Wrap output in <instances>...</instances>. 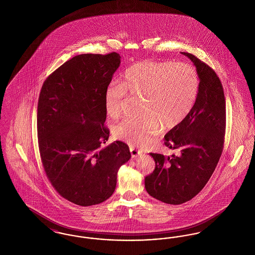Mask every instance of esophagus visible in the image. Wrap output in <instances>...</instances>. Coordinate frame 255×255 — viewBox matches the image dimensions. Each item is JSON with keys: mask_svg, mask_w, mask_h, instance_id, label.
Instances as JSON below:
<instances>
[{"mask_svg": "<svg viewBox=\"0 0 255 255\" xmlns=\"http://www.w3.org/2000/svg\"><path fill=\"white\" fill-rule=\"evenodd\" d=\"M130 152H131V155H132V158H136V157H138L139 155H141L142 154V152L141 151H139V150H137V149H135V148H133V146H130Z\"/></svg>", "mask_w": 255, "mask_h": 255, "instance_id": "34e87169", "label": "esophagus"}]
</instances>
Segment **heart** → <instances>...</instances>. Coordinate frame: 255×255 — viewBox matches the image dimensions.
I'll use <instances>...</instances> for the list:
<instances>
[{
    "mask_svg": "<svg viewBox=\"0 0 255 255\" xmlns=\"http://www.w3.org/2000/svg\"><path fill=\"white\" fill-rule=\"evenodd\" d=\"M200 76L192 65L173 61H139L123 73L122 82L113 81L104 93L107 115L119 118L127 95L142 98L140 115L113 128V136L130 145H150L161 126H179L194 107L200 92Z\"/></svg>",
    "mask_w": 255,
    "mask_h": 255,
    "instance_id": "heart-1",
    "label": "heart"
}]
</instances>
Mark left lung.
<instances>
[{"mask_svg":"<svg viewBox=\"0 0 255 255\" xmlns=\"http://www.w3.org/2000/svg\"><path fill=\"white\" fill-rule=\"evenodd\" d=\"M182 53L194 63L200 92L186 119L164 135V145L178 155L150 153L156 166L144 181L149 195L169 205L188 202L205 187L223 153L226 133V100L218 75L193 54Z\"/></svg>","mask_w":255,"mask_h":255,"instance_id":"8db88e82","label":"left lung"}]
</instances>
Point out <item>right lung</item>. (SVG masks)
<instances>
[{
    "mask_svg": "<svg viewBox=\"0 0 255 255\" xmlns=\"http://www.w3.org/2000/svg\"><path fill=\"white\" fill-rule=\"evenodd\" d=\"M121 64L117 52L80 54L45 80L37 107L41 161L51 185L64 199L81 206L109 199L118 170L131 158L121 140L104 147V93Z\"/></svg>",
    "mask_w": 255,
    "mask_h": 255,
    "instance_id": "1",
    "label": "right lung"
}]
</instances>
